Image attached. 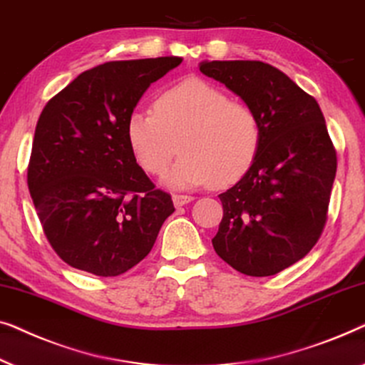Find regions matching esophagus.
<instances>
[{"label": "esophagus", "mask_w": 365, "mask_h": 365, "mask_svg": "<svg viewBox=\"0 0 365 365\" xmlns=\"http://www.w3.org/2000/svg\"><path fill=\"white\" fill-rule=\"evenodd\" d=\"M172 200L173 203H175V207H183V205L192 202L193 197H190V195H173Z\"/></svg>", "instance_id": "obj_1"}]
</instances>
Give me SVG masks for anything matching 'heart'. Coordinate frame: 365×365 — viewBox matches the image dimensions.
<instances>
[{"instance_id": "b5f03b06", "label": "heart", "mask_w": 365, "mask_h": 365, "mask_svg": "<svg viewBox=\"0 0 365 365\" xmlns=\"http://www.w3.org/2000/svg\"><path fill=\"white\" fill-rule=\"evenodd\" d=\"M125 135L138 165L150 175H163L180 147L182 157L168 173V183L227 187L253 165L261 124L253 107L232 101L208 82L188 79L163 91L153 112H132Z\"/></svg>"}]
</instances>
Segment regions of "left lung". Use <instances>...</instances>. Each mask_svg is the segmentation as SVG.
<instances>
[{
	"label": "left lung",
	"mask_w": 365,
	"mask_h": 365,
	"mask_svg": "<svg viewBox=\"0 0 365 365\" xmlns=\"http://www.w3.org/2000/svg\"><path fill=\"white\" fill-rule=\"evenodd\" d=\"M200 71L253 107L261 124L253 165L218 195L223 218L213 248L240 273L273 276L304 258L324 232L334 143L314 97L271 64L212 61Z\"/></svg>",
	"instance_id": "8db88e82"
}]
</instances>
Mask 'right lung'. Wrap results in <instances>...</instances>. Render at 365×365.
<instances>
[{
	"label": "right lung",
	"instance_id": "obj_1",
	"mask_svg": "<svg viewBox=\"0 0 365 365\" xmlns=\"http://www.w3.org/2000/svg\"><path fill=\"white\" fill-rule=\"evenodd\" d=\"M180 63L172 56L96 66L41 112L28 188L49 245L73 268L125 273L175 212L170 195L138 167L125 122L147 87Z\"/></svg>",
	"mask_w": 365,
	"mask_h": 365
}]
</instances>
